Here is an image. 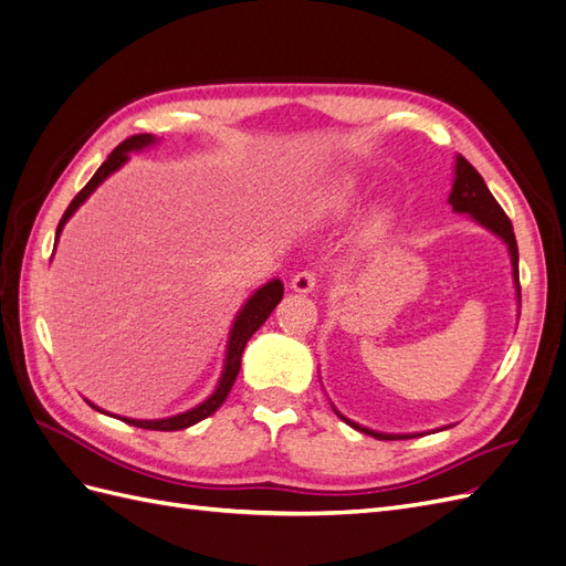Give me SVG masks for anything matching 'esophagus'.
I'll list each match as a JSON object with an SVG mask.
<instances>
[{"label": "esophagus", "mask_w": 566, "mask_h": 566, "mask_svg": "<svg viewBox=\"0 0 566 566\" xmlns=\"http://www.w3.org/2000/svg\"><path fill=\"white\" fill-rule=\"evenodd\" d=\"M290 287L295 290V293L300 295H310L312 290L316 287V273L314 271H300L293 276V281H290Z\"/></svg>", "instance_id": "1"}]
</instances>
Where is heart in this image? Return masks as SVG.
<instances>
[{"mask_svg":"<svg viewBox=\"0 0 566 566\" xmlns=\"http://www.w3.org/2000/svg\"><path fill=\"white\" fill-rule=\"evenodd\" d=\"M354 186L352 184H335L331 188H325L318 198V212L321 214H333L342 217L347 214L352 202H354Z\"/></svg>","mask_w":566,"mask_h":566,"instance_id":"b5f03b06","label":"heart"}]
</instances>
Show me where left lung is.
I'll list each match as a JSON object with an SVG mask.
<instances>
[{
  "label": "left lung",
  "mask_w": 566,
  "mask_h": 566,
  "mask_svg": "<svg viewBox=\"0 0 566 566\" xmlns=\"http://www.w3.org/2000/svg\"><path fill=\"white\" fill-rule=\"evenodd\" d=\"M449 205L453 208V212L458 214H468L472 221H476L479 227H484L486 231H491L493 235H499L501 241L507 245V254H510V264H512V283H515V295H517V306H522V293H520V252H517V241H515V231H512V224L507 214L503 212V208L495 198L491 196L486 181L482 179V175L462 158L455 156V167H453V186H451V196H449ZM333 406V403H331ZM335 413L339 416V420H345L354 430L370 434L375 439H413V437H422L427 432H406V434H394V432H378L370 430V427L358 424L354 420H349L347 416H342L339 410L333 406ZM453 424H443L437 427L432 432H441L449 430Z\"/></svg>",
  "instance_id": "obj_1"
}]
</instances>
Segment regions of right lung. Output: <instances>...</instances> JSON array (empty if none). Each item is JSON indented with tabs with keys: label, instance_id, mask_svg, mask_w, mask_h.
<instances>
[{
	"label": "right lung",
	"instance_id": "add662e5",
	"mask_svg": "<svg viewBox=\"0 0 566 566\" xmlns=\"http://www.w3.org/2000/svg\"><path fill=\"white\" fill-rule=\"evenodd\" d=\"M160 139L158 136L153 134H136V136H129V139H125L123 144H119L108 160L101 165L96 169V175L90 179V184L82 188V191L73 198V202L67 205V210L63 214V219L59 221V229H56V243H59V235L65 227V221L71 219L80 205L87 200L96 188L104 184L113 172H117L119 167H123L127 160H129V153H139L144 148H150L156 146ZM283 300V283L281 279H273L269 283H264L262 287H256L254 293L248 297V302L241 306V312L235 314L233 318V325L229 331V342H227V354H224V368H221V378L214 387V391L210 394L208 399L200 401L198 406L184 410V413H177V416H169V418H158V420H136V418H119L127 424H134V427H142V430H160V432H175V430H186V427H191L200 420H205L208 416H212L214 410L224 403V399L229 397V391L238 378V370H241V358H243V352H245V345L248 339L262 328V323L271 316V312L276 310V304ZM94 410H98V413H108V410L94 406L92 401H87ZM113 416V413H108ZM117 418V416H113Z\"/></svg>",
	"mask_w": 566,
	"mask_h": 566
}]
</instances>
